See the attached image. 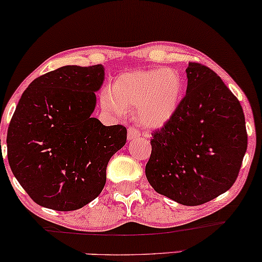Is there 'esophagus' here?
Segmentation results:
<instances>
[{"label":"esophagus","instance_id":"34e87169","mask_svg":"<svg viewBox=\"0 0 262 262\" xmlns=\"http://www.w3.org/2000/svg\"><path fill=\"white\" fill-rule=\"evenodd\" d=\"M140 137V132L135 128H129L128 129V140H133L135 138Z\"/></svg>","mask_w":262,"mask_h":262}]
</instances>
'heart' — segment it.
I'll return each mask as SVG.
<instances>
[{"mask_svg": "<svg viewBox=\"0 0 262 262\" xmlns=\"http://www.w3.org/2000/svg\"><path fill=\"white\" fill-rule=\"evenodd\" d=\"M183 79L175 69H148L118 75L110 90L102 92L101 106L108 113L121 116L137 107V118L149 128L166 125L183 98Z\"/></svg>", "mask_w": 262, "mask_h": 262, "instance_id": "1", "label": "heart"}]
</instances>
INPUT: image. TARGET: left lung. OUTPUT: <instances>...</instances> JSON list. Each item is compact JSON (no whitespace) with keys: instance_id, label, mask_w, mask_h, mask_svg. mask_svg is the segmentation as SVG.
<instances>
[{"instance_id":"left-lung-1","label":"left lung","mask_w":262,"mask_h":262,"mask_svg":"<svg viewBox=\"0 0 262 262\" xmlns=\"http://www.w3.org/2000/svg\"><path fill=\"white\" fill-rule=\"evenodd\" d=\"M186 74L187 90L176 114L152 133L145 175L158 193L200 206L234 185L248 134L242 104L214 71L188 62Z\"/></svg>"}]
</instances>
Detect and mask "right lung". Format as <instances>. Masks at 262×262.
Wrapping results in <instances>:
<instances>
[{"instance_id": "right-lung-1", "label": "right lung", "mask_w": 262, "mask_h": 262, "mask_svg": "<svg viewBox=\"0 0 262 262\" xmlns=\"http://www.w3.org/2000/svg\"><path fill=\"white\" fill-rule=\"evenodd\" d=\"M102 65H66L23 92L7 132L12 172L29 197L54 210H76L106 183L110 159L125 145L127 129L93 118Z\"/></svg>"}]
</instances>
